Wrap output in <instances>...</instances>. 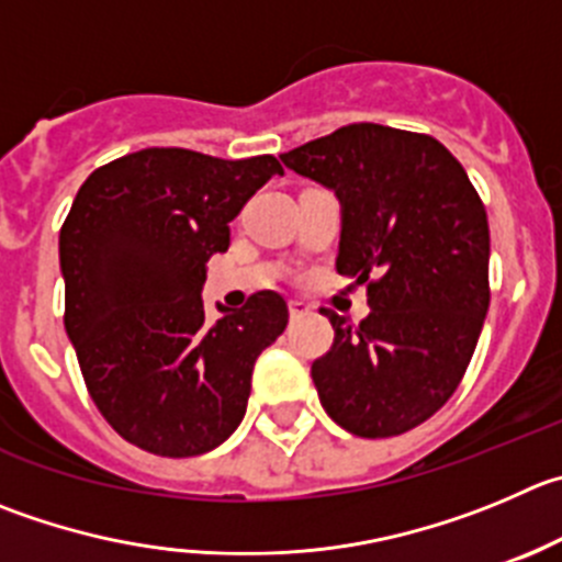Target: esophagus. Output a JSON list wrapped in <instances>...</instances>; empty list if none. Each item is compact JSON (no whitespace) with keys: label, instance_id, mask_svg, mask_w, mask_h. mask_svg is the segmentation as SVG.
Instances as JSON below:
<instances>
[{"label":"esophagus","instance_id":"obj_1","mask_svg":"<svg viewBox=\"0 0 562 562\" xmlns=\"http://www.w3.org/2000/svg\"><path fill=\"white\" fill-rule=\"evenodd\" d=\"M308 312H312V306H308V303H303V301H290V317H292V319L306 317Z\"/></svg>","mask_w":562,"mask_h":562}]
</instances>
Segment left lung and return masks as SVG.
I'll return each mask as SVG.
<instances>
[{"mask_svg": "<svg viewBox=\"0 0 562 562\" xmlns=\"http://www.w3.org/2000/svg\"><path fill=\"white\" fill-rule=\"evenodd\" d=\"M339 198L336 272L367 286L352 328L325 312L334 347L312 364L325 414L361 438L430 419L461 383L488 314V217L438 140L350 124L281 154Z\"/></svg>", "mask_w": 562, "mask_h": 562, "instance_id": "obj_1", "label": "left lung"}]
</instances>
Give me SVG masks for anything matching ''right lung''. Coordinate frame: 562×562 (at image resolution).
<instances>
[{
	"label": "right lung",
	"instance_id": "1",
	"mask_svg": "<svg viewBox=\"0 0 562 562\" xmlns=\"http://www.w3.org/2000/svg\"><path fill=\"white\" fill-rule=\"evenodd\" d=\"M281 173L270 154L143 148L79 187L60 232L66 334L101 416L140 450L204 456L243 422L256 358L290 308L256 292L210 323L201 290L228 223Z\"/></svg>",
	"mask_w": 562,
	"mask_h": 562
}]
</instances>
